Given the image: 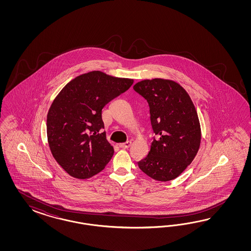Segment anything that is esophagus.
Wrapping results in <instances>:
<instances>
[{"label":"esophagus","mask_w":251,"mask_h":251,"mask_svg":"<svg viewBox=\"0 0 251 251\" xmlns=\"http://www.w3.org/2000/svg\"><path fill=\"white\" fill-rule=\"evenodd\" d=\"M131 145V143L128 141V142H126V143H123V144H120L119 146L121 147V148H124V149H126V148H129V146Z\"/></svg>","instance_id":"obj_1"}]
</instances>
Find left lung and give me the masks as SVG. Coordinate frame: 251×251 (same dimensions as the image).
Instances as JSON below:
<instances>
[{
  "label": "left lung",
  "instance_id": "left-lung-1",
  "mask_svg": "<svg viewBox=\"0 0 251 251\" xmlns=\"http://www.w3.org/2000/svg\"><path fill=\"white\" fill-rule=\"evenodd\" d=\"M133 89L147 100L156 135L138 167L155 180H172L199 151L201 132L196 108L187 91L172 80H144L134 84Z\"/></svg>",
  "mask_w": 251,
  "mask_h": 251
}]
</instances>
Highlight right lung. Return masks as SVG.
I'll return each instance as SVG.
<instances>
[{
	"label": "right lung",
	"instance_id": "obj_1",
	"mask_svg": "<svg viewBox=\"0 0 251 251\" xmlns=\"http://www.w3.org/2000/svg\"><path fill=\"white\" fill-rule=\"evenodd\" d=\"M133 80L93 71L77 76L55 98L47 116V136L57 163L84 179L102 171L114 149L106 141L102 109Z\"/></svg>",
	"mask_w": 251,
	"mask_h": 251
}]
</instances>
